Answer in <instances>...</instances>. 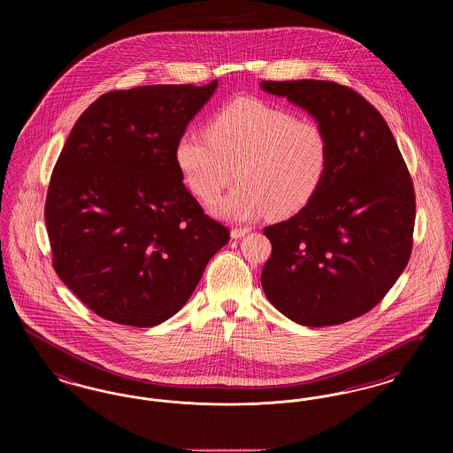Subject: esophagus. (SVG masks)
<instances>
[{
  "instance_id": "1",
  "label": "esophagus",
  "mask_w": 453,
  "mask_h": 453,
  "mask_svg": "<svg viewBox=\"0 0 453 453\" xmlns=\"http://www.w3.org/2000/svg\"><path fill=\"white\" fill-rule=\"evenodd\" d=\"M250 233V229H241V227H236V229H233L231 231V236H233V239H241V237L246 236Z\"/></svg>"
}]
</instances>
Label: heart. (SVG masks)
I'll use <instances>...</instances> for the list:
<instances>
[{"label":"heart","mask_w":453,"mask_h":453,"mask_svg":"<svg viewBox=\"0 0 453 453\" xmlns=\"http://www.w3.org/2000/svg\"><path fill=\"white\" fill-rule=\"evenodd\" d=\"M183 181L212 200L241 181L212 211L234 222L287 219L319 194L331 161V141L318 120L258 98H237L209 120L207 135L183 132L174 148Z\"/></svg>","instance_id":"1"}]
</instances>
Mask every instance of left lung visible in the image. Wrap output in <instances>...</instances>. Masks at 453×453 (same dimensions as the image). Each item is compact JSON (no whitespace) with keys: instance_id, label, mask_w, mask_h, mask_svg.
Masks as SVG:
<instances>
[{"instance_id":"left-lung-1","label":"left lung","mask_w":453,"mask_h":453,"mask_svg":"<svg viewBox=\"0 0 453 453\" xmlns=\"http://www.w3.org/2000/svg\"><path fill=\"white\" fill-rule=\"evenodd\" d=\"M259 87L311 113L331 141L319 194L296 216L263 229L272 242L263 290L302 326L360 318L410 261L416 198L408 166L384 117L351 88L323 80Z\"/></svg>"}]
</instances>
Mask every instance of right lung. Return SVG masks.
Returning <instances> with one entry per match:
<instances>
[{
    "label": "right lung",
    "instance_id": "obj_1",
    "mask_svg": "<svg viewBox=\"0 0 453 453\" xmlns=\"http://www.w3.org/2000/svg\"><path fill=\"white\" fill-rule=\"evenodd\" d=\"M216 88L212 81L110 91L65 141L45 200L52 265L107 321L165 323L229 241V229L185 188L174 159L178 137Z\"/></svg>",
    "mask_w": 453,
    "mask_h": 453
}]
</instances>
